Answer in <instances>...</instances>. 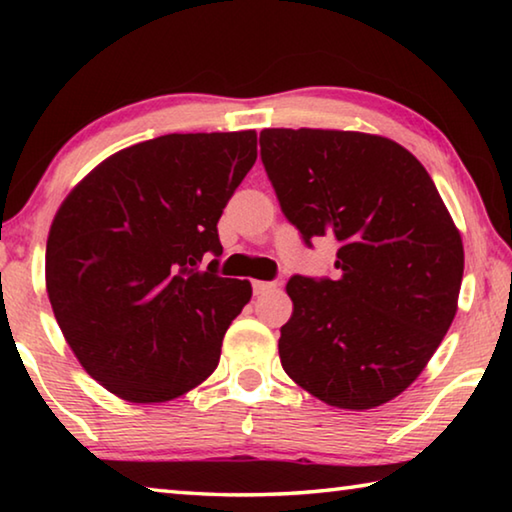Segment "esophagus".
I'll list each match as a JSON object with an SVG mask.
<instances>
[{
	"instance_id": "1",
	"label": "esophagus",
	"mask_w": 512,
	"mask_h": 512,
	"mask_svg": "<svg viewBox=\"0 0 512 512\" xmlns=\"http://www.w3.org/2000/svg\"><path fill=\"white\" fill-rule=\"evenodd\" d=\"M275 287H277V284H275V282H262V280H255V282H253V291L257 293V296H259V293L273 291Z\"/></svg>"
}]
</instances>
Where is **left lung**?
Wrapping results in <instances>:
<instances>
[{"instance_id": "obj_1", "label": "left lung", "mask_w": 512, "mask_h": 512, "mask_svg": "<svg viewBox=\"0 0 512 512\" xmlns=\"http://www.w3.org/2000/svg\"><path fill=\"white\" fill-rule=\"evenodd\" d=\"M262 162L309 244L339 241V280L293 275L280 361L336 409H375L427 368L458 309L463 239L427 169L393 140L329 128H264Z\"/></svg>"}]
</instances>
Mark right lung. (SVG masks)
Wrapping results in <instances>:
<instances>
[{"instance_id":"add662e5","label":"right lung","mask_w":512,"mask_h":512,"mask_svg":"<svg viewBox=\"0 0 512 512\" xmlns=\"http://www.w3.org/2000/svg\"><path fill=\"white\" fill-rule=\"evenodd\" d=\"M257 160V133L162 135L112 153L60 203L47 296L83 370L133 404L176 400L219 366L253 287L198 271L221 255L223 207Z\"/></svg>"}]
</instances>
